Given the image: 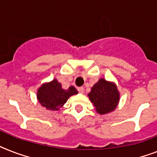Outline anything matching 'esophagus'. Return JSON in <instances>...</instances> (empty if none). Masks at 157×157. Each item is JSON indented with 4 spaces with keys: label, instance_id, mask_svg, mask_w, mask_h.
<instances>
[{
    "label": "esophagus",
    "instance_id": "34e87169",
    "mask_svg": "<svg viewBox=\"0 0 157 157\" xmlns=\"http://www.w3.org/2000/svg\"><path fill=\"white\" fill-rule=\"evenodd\" d=\"M77 90H78V92L80 94H84V91H85V90H84V88L83 87H79L78 89H77Z\"/></svg>",
    "mask_w": 157,
    "mask_h": 157
}]
</instances>
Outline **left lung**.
<instances>
[{
    "mask_svg": "<svg viewBox=\"0 0 157 157\" xmlns=\"http://www.w3.org/2000/svg\"><path fill=\"white\" fill-rule=\"evenodd\" d=\"M91 102L96 107V111L101 114H107L114 110L119 101V93L114 83L100 79L92 87L88 94Z\"/></svg>",
    "mask_w": 157,
    "mask_h": 157,
    "instance_id": "left-lung-1",
    "label": "left lung"
}]
</instances>
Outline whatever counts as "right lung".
<instances>
[{
	"label": "right lung",
	"mask_w": 157,
	"mask_h": 157,
	"mask_svg": "<svg viewBox=\"0 0 157 157\" xmlns=\"http://www.w3.org/2000/svg\"><path fill=\"white\" fill-rule=\"evenodd\" d=\"M77 90L73 86L69 87L67 90H63L61 84L55 79L52 82L43 84L39 88L37 98L43 107L51 110H58L70 96L77 94Z\"/></svg>",
	"instance_id": "obj_1"
}]
</instances>
